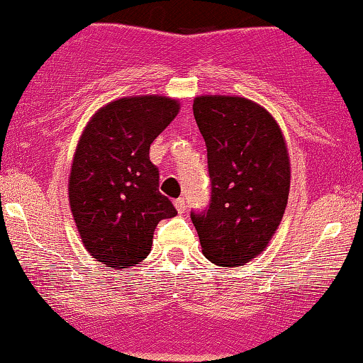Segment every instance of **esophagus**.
Instances as JSON below:
<instances>
[{
  "label": "esophagus",
  "instance_id": "obj_1",
  "mask_svg": "<svg viewBox=\"0 0 363 363\" xmlns=\"http://www.w3.org/2000/svg\"><path fill=\"white\" fill-rule=\"evenodd\" d=\"M173 205H175V208H177V211H178V213H183V211H185V208H186L185 198H177V200L173 201Z\"/></svg>",
  "mask_w": 363,
  "mask_h": 363
}]
</instances>
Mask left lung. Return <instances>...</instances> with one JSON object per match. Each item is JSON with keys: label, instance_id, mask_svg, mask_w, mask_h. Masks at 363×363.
<instances>
[{"label": "left lung", "instance_id": "obj_1", "mask_svg": "<svg viewBox=\"0 0 363 363\" xmlns=\"http://www.w3.org/2000/svg\"><path fill=\"white\" fill-rule=\"evenodd\" d=\"M193 116L206 143L211 198L191 221L206 259L238 267L264 251L284 215L286 140L271 113L245 97H196Z\"/></svg>", "mask_w": 363, "mask_h": 363}]
</instances>
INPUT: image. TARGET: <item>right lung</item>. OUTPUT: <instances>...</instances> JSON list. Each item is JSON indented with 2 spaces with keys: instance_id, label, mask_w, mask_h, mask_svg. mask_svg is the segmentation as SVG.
I'll return each instance as SVG.
<instances>
[{
  "instance_id": "1",
  "label": "right lung",
  "mask_w": 363,
  "mask_h": 363,
  "mask_svg": "<svg viewBox=\"0 0 363 363\" xmlns=\"http://www.w3.org/2000/svg\"><path fill=\"white\" fill-rule=\"evenodd\" d=\"M180 111L175 99H117L94 113L79 138L69 177V203L92 257L108 267L138 264L153 231L175 206L158 191L150 145Z\"/></svg>"
}]
</instances>
